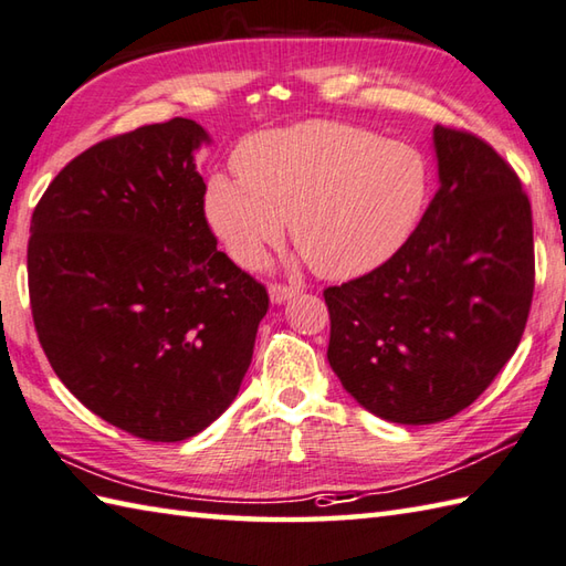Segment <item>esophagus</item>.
<instances>
[{
  "instance_id": "esophagus-1",
  "label": "esophagus",
  "mask_w": 566,
  "mask_h": 566,
  "mask_svg": "<svg viewBox=\"0 0 566 566\" xmlns=\"http://www.w3.org/2000/svg\"><path fill=\"white\" fill-rule=\"evenodd\" d=\"M300 293V285H287V283H271L269 287V295L275 305L285 303V300H291Z\"/></svg>"
}]
</instances>
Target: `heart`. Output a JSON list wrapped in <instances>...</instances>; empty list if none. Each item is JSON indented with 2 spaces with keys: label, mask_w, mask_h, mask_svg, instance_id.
<instances>
[{
  "label": "heart",
  "mask_w": 566,
  "mask_h": 566,
  "mask_svg": "<svg viewBox=\"0 0 566 566\" xmlns=\"http://www.w3.org/2000/svg\"><path fill=\"white\" fill-rule=\"evenodd\" d=\"M237 180L214 176L207 217L234 261L256 269L291 222L319 275L347 281L394 256L418 227L430 166L406 142L344 122H300L244 138Z\"/></svg>",
  "instance_id": "obj_1"
}]
</instances>
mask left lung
Listing matches in <instances>:
<instances>
[{"label":"left lung","mask_w":566,"mask_h":566,"mask_svg":"<svg viewBox=\"0 0 566 566\" xmlns=\"http://www.w3.org/2000/svg\"><path fill=\"white\" fill-rule=\"evenodd\" d=\"M440 190L384 266L325 291L342 386L400 424L469 408L509 364L535 291L533 212L491 144L434 126Z\"/></svg>","instance_id":"1"}]
</instances>
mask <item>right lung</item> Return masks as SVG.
<instances>
[{
    "label": "right lung",
    "mask_w": 566,
    "mask_h": 566,
    "mask_svg": "<svg viewBox=\"0 0 566 566\" xmlns=\"http://www.w3.org/2000/svg\"><path fill=\"white\" fill-rule=\"evenodd\" d=\"M192 119L138 126L67 164L31 217L29 297L55 376L114 428L180 442L239 394L266 285L205 217Z\"/></svg>",
    "instance_id": "1"
}]
</instances>
